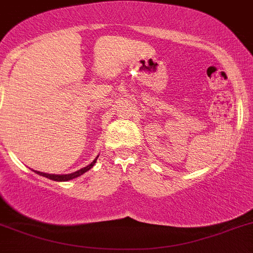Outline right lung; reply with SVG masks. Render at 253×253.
I'll return each mask as SVG.
<instances>
[{"instance_id":"obj_1","label":"right lung","mask_w":253,"mask_h":253,"mask_svg":"<svg viewBox=\"0 0 253 253\" xmlns=\"http://www.w3.org/2000/svg\"><path fill=\"white\" fill-rule=\"evenodd\" d=\"M97 159H98V156H97V158L94 159V160L92 161V163H90V164H89V165H86L85 168H83V169L78 170V171H74V172H72V174H66V175L45 174V172L36 171V170H35V172H37L38 175H42V176L47 177V179H50V180H53V181H68V180L76 179V177L81 176V175H83L84 172H86V171H88V170H90V169H92V168L94 167V164H95V161H97Z\"/></svg>"}]
</instances>
